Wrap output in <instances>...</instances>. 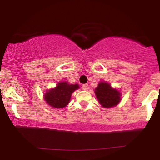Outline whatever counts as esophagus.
<instances>
[{"mask_svg": "<svg viewBox=\"0 0 160 160\" xmlns=\"http://www.w3.org/2000/svg\"><path fill=\"white\" fill-rule=\"evenodd\" d=\"M88 84H84L82 85V89L84 90V91H86V90L88 89Z\"/></svg>", "mask_w": 160, "mask_h": 160, "instance_id": "esophagus-1", "label": "esophagus"}]
</instances>
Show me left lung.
Returning a JSON list of instances; mask_svg holds the SVG:
<instances>
[{
  "mask_svg": "<svg viewBox=\"0 0 160 160\" xmlns=\"http://www.w3.org/2000/svg\"><path fill=\"white\" fill-rule=\"evenodd\" d=\"M94 91L98 102L104 108L117 106L121 100L120 91L112 88L107 82H100Z\"/></svg>",
  "mask_w": 160,
  "mask_h": 160,
  "instance_id": "8db88e82",
  "label": "left lung"
}]
</instances>
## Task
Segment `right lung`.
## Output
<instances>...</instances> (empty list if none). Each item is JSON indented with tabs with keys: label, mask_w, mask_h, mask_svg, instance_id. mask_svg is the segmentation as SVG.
Here are the masks:
<instances>
[{
	"label": "right lung",
	"mask_w": 160,
	"mask_h": 160,
	"mask_svg": "<svg viewBox=\"0 0 160 160\" xmlns=\"http://www.w3.org/2000/svg\"><path fill=\"white\" fill-rule=\"evenodd\" d=\"M79 88L78 84H69L67 82H58L57 87L46 91L44 99L54 108H64L69 103L72 94Z\"/></svg>",
	"instance_id": "1"
}]
</instances>
